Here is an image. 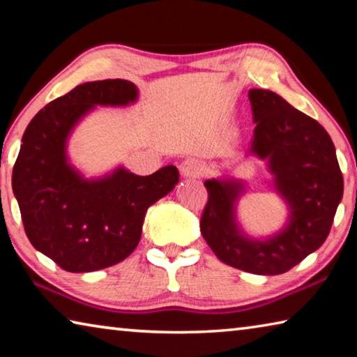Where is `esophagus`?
Here are the masks:
<instances>
[{"mask_svg": "<svg viewBox=\"0 0 357 357\" xmlns=\"http://www.w3.org/2000/svg\"><path fill=\"white\" fill-rule=\"evenodd\" d=\"M179 172L184 178H202L206 173V165L198 159H185L181 162Z\"/></svg>", "mask_w": 357, "mask_h": 357, "instance_id": "34e87169", "label": "esophagus"}]
</instances>
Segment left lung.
<instances>
[{
  "mask_svg": "<svg viewBox=\"0 0 357 357\" xmlns=\"http://www.w3.org/2000/svg\"><path fill=\"white\" fill-rule=\"evenodd\" d=\"M249 99L257 123L249 153L269 160L291 219L268 241L244 238L233 219V203L243 185L213 179L204 183L208 203L200 229L220 261L245 273L277 275L301 263L328 238L343 195V176L334 143L318 121L268 89H250Z\"/></svg>",
  "mask_w": 357,
  "mask_h": 357,
  "instance_id": "1",
  "label": "left lung"
}]
</instances>
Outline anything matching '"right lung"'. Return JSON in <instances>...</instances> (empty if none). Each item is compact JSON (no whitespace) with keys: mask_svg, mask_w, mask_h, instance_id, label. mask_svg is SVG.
Segmentation results:
<instances>
[{"mask_svg":"<svg viewBox=\"0 0 357 357\" xmlns=\"http://www.w3.org/2000/svg\"><path fill=\"white\" fill-rule=\"evenodd\" d=\"M137 99L128 80L78 84L47 104L28 124L12 170V189L34 249L68 273H91L128 258L142 236L148 208L178 184V168L149 176L119 168L100 181H84L66 162V138L94 105Z\"/></svg>","mask_w":357,"mask_h":357,"instance_id":"obj_1","label":"right lung"}]
</instances>
